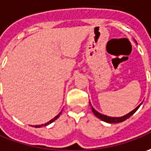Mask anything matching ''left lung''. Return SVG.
I'll return each mask as SVG.
<instances>
[{
	"mask_svg": "<svg viewBox=\"0 0 151 151\" xmlns=\"http://www.w3.org/2000/svg\"><path fill=\"white\" fill-rule=\"evenodd\" d=\"M140 106V105H139L137 108H135L134 110L130 112V113H129L128 114L126 115H124V116H122V117H109V116H106V115H104V114H99V112H97L93 107L92 108V111L93 113L94 114V115L96 116L97 118H99V119H101L103 121H104V122L107 123H110V124H115V123H120L123 122V121H124V120H126L127 119L130 117L131 115H133L135 112L137 111V109H139V107Z\"/></svg>",
	"mask_w": 151,
	"mask_h": 151,
	"instance_id": "left-lung-1",
	"label": "left lung"
}]
</instances>
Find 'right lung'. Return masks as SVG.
Instances as JSON below:
<instances>
[{
  "instance_id": "right-lung-1",
  "label": "right lung",
  "mask_w": 151,
  "mask_h": 151,
  "mask_svg": "<svg viewBox=\"0 0 151 151\" xmlns=\"http://www.w3.org/2000/svg\"><path fill=\"white\" fill-rule=\"evenodd\" d=\"M61 113H62V112H61ZM61 113H60L59 114H58V115H57L56 117L53 118L52 119H51L50 121H48V122H47V123H46V124H41V125H35L34 127H36V128H40V127H42V126H46V125H48L49 124H51V123H52V122H53V121H55V120H56V119H57L59 117L60 114H61Z\"/></svg>"
}]
</instances>
